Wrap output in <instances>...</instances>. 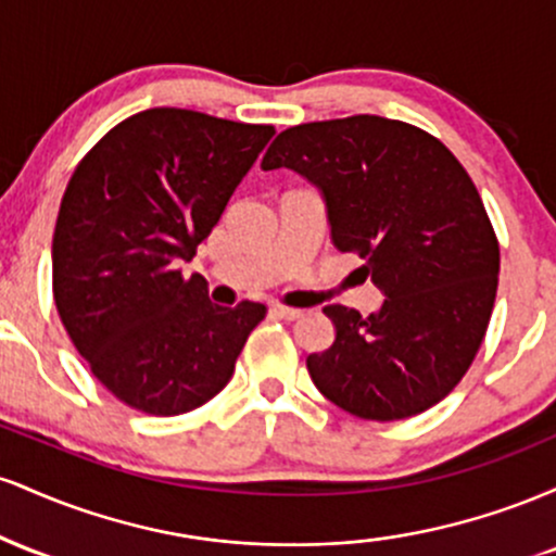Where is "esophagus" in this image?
<instances>
[{"mask_svg":"<svg viewBox=\"0 0 556 556\" xmlns=\"http://www.w3.org/2000/svg\"><path fill=\"white\" fill-rule=\"evenodd\" d=\"M274 316L279 318H287V321H295V318L303 316V311L300 308H290V305H274Z\"/></svg>","mask_w":556,"mask_h":556,"instance_id":"obj_1","label":"esophagus"}]
</instances>
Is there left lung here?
Masks as SVG:
<instances>
[{
  "instance_id": "left-lung-1",
  "label": "left lung",
  "mask_w": 556,
  "mask_h": 556,
  "mask_svg": "<svg viewBox=\"0 0 556 556\" xmlns=\"http://www.w3.org/2000/svg\"><path fill=\"white\" fill-rule=\"evenodd\" d=\"M261 167L321 190L334 245L358 253L387 295L371 316L324 308L334 344L305 361L318 392L366 420L444 400L486 337L500 285V242L455 154L416 125L355 114L287 127Z\"/></svg>"
}]
</instances>
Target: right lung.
<instances>
[{"mask_svg":"<svg viewBox=\"0 0 556 556\" xmlns=\"http://www.w3.org/2000/svg\"><path fill=\"white\" fill-rule=\"evenodd\" d=\"M274 136L156 106L114 125L80 159L52 240L54 303L96 379L149 416L195 410L232 379L266 305L208 300L182 277L229 195Z\"/></svg>","mask_w":556,"mask_h":556,"instance_id":"right-lung-1","label":"right lung"}]
</instances>
